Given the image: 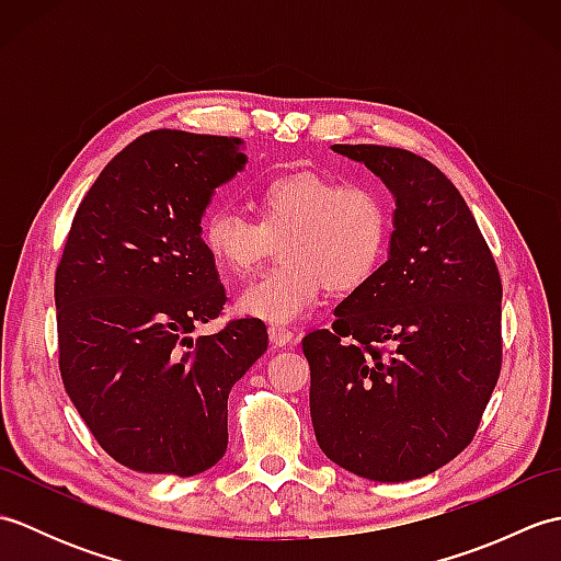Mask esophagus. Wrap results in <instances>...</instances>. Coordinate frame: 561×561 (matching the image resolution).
Masks as SVG:
<instances>
[{"mask_svg":"<svg viewBox=\"0 0 561 561\" xmlns=\"http://www.w3.org/2000/svg\"><path fill=\"white\" fill-rule=\"evenodd\" d=\"M267 332H270V342L274 344V347H287V344L294 340V332L284 325H272Z\"/></svg>","mask_w":561,"mask_h":561,"instance_id":"esophagus-1","label":"esophagus"}]
</instances>
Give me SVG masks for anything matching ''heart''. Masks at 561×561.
<instances>
[{
	"instance_id": "1",
	"label": "heart",
	"mask_w": 561,
	"mask_h": 561,
	"mask_svg": "<svg viewBox=\"0 0 561 561\" xmlns=\"http://www.w3.org/2000/svg\"><path fill=\"white\" fill-rule=\"evenodd\" d=\"M257 221L233 207H211L199 241L219 270L245 277L282 241V265L236 296L238 313L287 325L323 291L352 294L374 279L392 236L388 199L368 185H344L313 171L267 175L253 190Z\"/></svg>"
}]
</instances>
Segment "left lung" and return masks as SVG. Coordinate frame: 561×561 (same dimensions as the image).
<instances>
[{
    "label": "left lung",
    "instance_id": "obj_1",
    "mask_svg": "<svg viewBox=\"0 0 561 561\" xmlns=\"http://www.w3.org/2000/svg\"><path fill=\"white\" fill-rule=\"evenodd\" d=\"M396 197L388 260L308 332L311 420L325 456L408 482L470 444L502 371V277L462 195L408 149L335 145Z\"/></svg>",
    "mask_w": 561,
    "mask_h": 561
}]
</instances>
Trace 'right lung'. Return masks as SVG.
Returning <instances> with one entry per match:
<instances>
[{
    "mask_svg": "<svg viewBox=\"0 0 561 561\" xmlns=\"http://www.w3.org/2000/svg\"><path fill=\"white\" fill-rule=\"evenodd\" d=\"M238 137L153 129L105 165L55 274L59 374L101 448L151 474H190L229 444V392L267 350L257 318L193 340L226 304L199 221L245 165Z\"/></svg>",
    "mask_w": 561,
    "mask_h": 561,
    "instance_id": "1",
    "label": "right lung"
}]
</instances>
